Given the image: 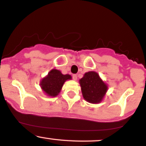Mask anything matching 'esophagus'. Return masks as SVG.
I'll return each instance as SVG.
<instances>
[{
  "label": "esophagus",
  "mask_w": 146,
  "mask_h": 146,
  "mask_svg": "<svg viewBox=\"0 0 146 146\" xmlns=\"http://www.w3.org/2000/svg\"><path fill=\"white\" fill-rule=\"evenodd\" d=\"M72 77H73V79L74 80H77V79H78V77H77L76 74H73V76H72Z\"/></svg>",
  "instance_id": "esophagus-1"
}]
</instances>
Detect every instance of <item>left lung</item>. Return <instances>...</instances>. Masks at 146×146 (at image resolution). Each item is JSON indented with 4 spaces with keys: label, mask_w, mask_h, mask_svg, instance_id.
<instances>
[{
    "label": "left lung",
    "mask_w": 146,
    "mask_h": 146,
    "mask_svg": "<svg viewBox=\"0 0 146 146\" xmlns=\"http://www.w3.org/2000/svg\"><path fill=\"white\" fill-rule=\"evenodd\" d=\"M80 84L84 100L92 104L101 102L108 88L99 75L94 71L85 73L80 80Z\"/></svg>",
    "instance_id": "left-lung-1"
}]
</instances>
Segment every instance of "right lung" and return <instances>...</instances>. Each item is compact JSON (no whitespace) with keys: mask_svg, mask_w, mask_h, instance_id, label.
Listing matches in <instances>:
<instances>
[{"mask_svg":"<svg viewBox=\"0 0 146 146\" xmlns=\"http://www.w3.org/2000/svg\"><path fill=\"white\" fill-rule=\"evenodd\" d=\"M71 79L70 75H63L60 71L53 69L48 73L46 78L41 81L40 86L48 95L55 97L60 93L66 80Z\"/></svg>","mask_w":146,"mask_h":146,"instance_id":"obj_1","label":"right lung"}]
</instances>
